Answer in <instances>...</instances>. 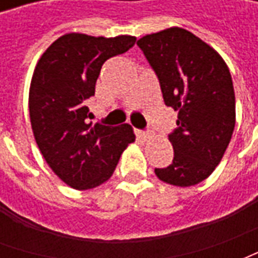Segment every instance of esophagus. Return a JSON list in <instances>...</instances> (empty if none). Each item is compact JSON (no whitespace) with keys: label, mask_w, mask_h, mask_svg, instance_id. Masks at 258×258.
<instances>
[{"label":"esophagus","mask_w":258,"mask_h":258,"mask_svg":"<svg viewBox=\"0 0 258 258\" xmlns=\"http://www.w3.org/2000/svg\"><path fill=\"white\" fill-rule=\"evenodd\" d=\"M137 135H138V138H141L142 141H146L149 138V134L145 133V131H137Z\"/></svg>","instance_id":"esophagus-1"}]
</instances>
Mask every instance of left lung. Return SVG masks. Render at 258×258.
I'll use <instances>...</instances> for the list:
<instances>
[{
    "mask_svg": "<svg viewBox=\"0 0 258 258\" xmlns=\"http://www.w3.org/2000/svg\"><path fill=\"white\" fill-rule=\"evenodd\" d=\"M137 44L156 72L164 103L178 112V127L168 135L173 163L155 174L174 186L199 184L220 164L235 128L229 69L214 48L181 27L146 34Z\"/></svg>",
    "mask_w": 258,
    "mask_h": 258,
    "instance_id": "8db88e82",
    "label": "left lung"
}]
</instances>
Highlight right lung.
Here are the masks:
<instances>
[{"mask_svg":"<svg viewBox=\"0 0 258 258\" xmlns=\"http://www.w3.org/2000/svg\"><path fill=\"white\" fill-rule=\"evenodd\" d=\"M133 36L68 33L53 41L34 69L29 91L33 134L48 166L74 189L96 188L112 177L124 149L135 141L130 124L88 123L102 64L128 51Z\"/></svg>","mask_w":258,"mask_h":258,"instance_id":"right-lung-1","label":"right lung"}]
</instances>
